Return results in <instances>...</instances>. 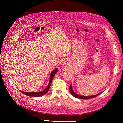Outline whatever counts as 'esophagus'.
<instances>
[{"label": "esophagus", "mask_w": 123, "mask_h": 123, "mask_svg": "<svg viewBox=\"0 0 123 123\" xmlns=\"http://www.w3.org/2000/svg\"><path fill=\"white\" fill-rule=\"evenodd\" d=\"M63 65H65V64H63Z\"/></svg>", "instance_id": "obj_1"}]
</instances>
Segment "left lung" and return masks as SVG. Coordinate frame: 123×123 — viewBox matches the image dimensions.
<instances>
[{
	"instance_id": "obj_1",
	"label": "left lung",
	"mask_w": 123,
	"mask_h": 123,
	"mask_svg": "<svg viewBox=\"0 0 123 123\" xmlns=\"http://www.w3.org/2000/svg\"><path fill=\"white\" fill-rule=\"evenodd\" d=\"M69 90L71 94L74 97H75V98H78V99H91L99 95H100L102 92H101L98 94L97 95H93V96H81V95H79L77 94L76 93H75L72 88V85H70V88H69Z\"/></svg>"
}]
</instances>
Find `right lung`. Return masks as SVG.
I'll return each instance as SVG.
<instances>
[{
  "label": "right lung",
  "mask_w": 123,
  "mask_h": 123,
  "mask_svg": "<svg viewBox=\"0 0 123 123\" xmlns=\"http://www.w3.org/2000/svg\"><path fill=\"white\" fill-rule=\"evenodd\" d=\"M57 71H58L57 68L55 69L54 70H53L52 71V72L51 73V74H50V80H49V83L48 84V85L47 86V87L46 88H45L43 90V91H40V92H26L22 91H21V90H19V91H20L23 94H25L26 95H27L28 96L40 97V96L44 95V94L47 93L48 92V91H49V90L50 89V87L51 86L52 81V80L53 79L54 76L57 72Z\"/></svg>",
  "instance_id": "right-lung-1"
}]
</instances>
